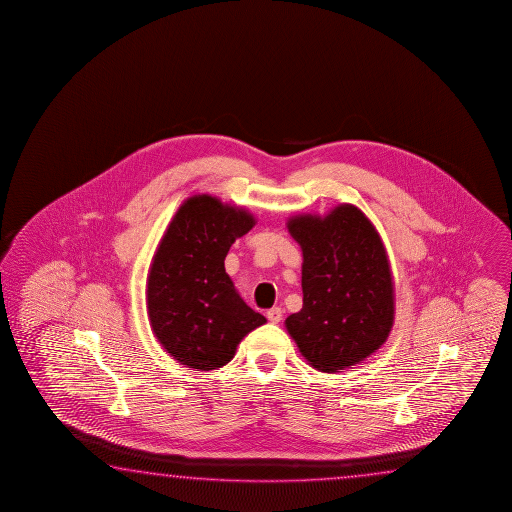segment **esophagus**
I'll return each mask as SVG.
<instances>
[{"mask_svg":"<svg viewBox=\"0 0 512 512\" xmlns=\"http://www.w3.org/2000/svg\"><path fill=\"white\" fill-rule=\"evenodd\" d=\"M281 317H283L281 308H272V310L267 312V319H269L272 324H278V322H281Z\"/></svg>","mask_w":512,"mask_h":512,"instance_id":"obj_1","label":"esophagus"}]
</instances>
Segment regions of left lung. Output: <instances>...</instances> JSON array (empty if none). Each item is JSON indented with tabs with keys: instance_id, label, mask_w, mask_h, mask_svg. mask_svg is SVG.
Wrapping results in <instances>:
<instances>
[{
	"instance_id": "1",
	"label": "left lung",
	"mask_w": 512,
	"mask_h": 512,
	"mask_svg": "<svg viewBox=\"0 0 512 512\" xmlns=\"http://www.w3.org/2000/svg\"><path fill=\"white\" fill-rule=\"evenodd\" d=\"M303 251V308L286 331L313 369L340 373L385 344L394 324V283L382 238L353 204L326 217L288 218Z\"/></svg>"
}]
</instances>
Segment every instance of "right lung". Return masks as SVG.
Here are the masks:
<instances>
[{"mask_svg":"<svg viewBox=\"0 0 512 512\" xmlns=\"http://www.w3.org/2000/svg\"><path fill=\"white\" fill-rule=\"evenodd\" d=\"M256 224L247 209L193 195L157 245L147 278L148 321L177 362L211 371L233 360L245 335L267 319L243 303L224 260Z\"/></svg>","mask_w":512,"mask_h":512,"instance_id":"right-lung-1","label":"right lung"}]
</instances>
